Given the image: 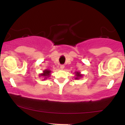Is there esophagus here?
<instances>
[{"mask_svg": "<svg viewBox=\"0 0 125 125\" xmlns=\"http://www.w3.org/2000/svg\"><path fill=\"white\" fill-rule=\"evenodd\" d=\"M60 68L61 69H63L64 68H65V66H64L63 65H60Z\"/></svg>", "mask_w": 125, "mask_h": 125, "instance_id": "1", "label": "esophagus"}]
</instances>
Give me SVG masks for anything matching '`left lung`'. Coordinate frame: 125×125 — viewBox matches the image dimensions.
I'll return each instance as SVG.
<instances>
[{"label":"left lung","mask_w":125,"mask_h":125,"mask_svg":"<svg viewBox=\"0 0 125 125\" xmlns=\"http://www.w3.org/2000/svg\"><path fill=\"white\" fill-rule=\"evenodd\" d=\"M75 76H76V77L75 78V79H79L80 77H82V76H83V75L80 74V72H76V73H75Z\"/></svg>","instance_id":"left-lung-1"}]
</instances>
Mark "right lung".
I'll return each mask as SVG.
<instances>
[{
  "mask_svg": "<svg viewBox=\"0 0 125 125\" xmlns=\"http://www.w3.org/2000/svg\"><path fill=\"white\" fill-rule=\"evenodd\" d=\"M50 73H51V71L46 69L43 71V73L40 74V76H42V77L44 78L43 79L44 80H45V79H46L47 78H48L49 76H50Z\"/></svg>",
  "mask_w": 125,
  "mask_h": 125,
  "instance_id": "add662e5",
  "label": "right lung"
}]
</instances>
